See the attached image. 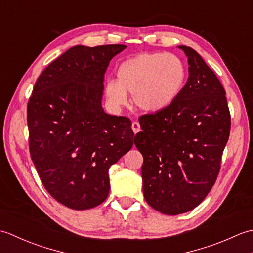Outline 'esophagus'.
<instances>
[{
  "instance_id": "obj_1",
  "label": "esophagus",
  "mask_w": 253,
  "mask_h": 253,
  "mask_svg": "<svg viewBox=\"0 0 253 253\" xmlns=\"http://www.w3.org/2000/svg\"><path fill=\"white\" fill-rule=\"evenodd\" d=\"M131 128H132L133 132L137 133L139 130H140V124H139L138 122H132V124H131Z\"/></svg>"
}]
</instances>
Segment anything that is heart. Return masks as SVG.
Instances as JSON below:
<instances>
[{"label":"heart","mask_w":253,"mask_h":253,"mask_svg":"<svg viewBox=\"0 0 253 253\" xmlns=\"http://www.w3.org/2000/svg\"><path fill=\"white\" fill-rule=\"evenodd\" d=\"M186 66L170 53H141L124 61L117 68V79L105 84V95L113 107L127 104L128 93L144 112H159L179 95L186 80Z\"/></svg>","instance_id":"1"}]
</instances>
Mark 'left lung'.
<instances>
[{
	"label": "left lung",
	"instance_id": "left-lung-1",
	"mask_svg": "<svg viewBox=\"0 0 253 253\" xmlns=\"http://www.w3.org/2000/svg\"><path fill=\"white\" fill-rule=\"evenodd\" d=\"M189 77L166 109L139 118L135 144L143 157L147 203L166 215L200 204L215 184L230 131L226 92L216 75L189 46Z\"/></svg>",
	"mask_w": 253,
	"mask_h": 253
}]
</instances>
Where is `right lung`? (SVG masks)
<instances>
[{
	"label": "right lung",
	"instance_id": "1",
	"mask_svg": "<svg viewBox=\"0 0 253 253\" xmlns=\"http://www.w3.org/2000/svg\"><path fill=\"white\" fill-rule=\"evenodd\" d=\"M125 49L71 47L42 72L27 106L32 162L47 192L74 210L105 200L109 169L133 144L129 118L102 107L106 68Z\"/></svg>",
	"mask_w": 253,
	"mask_h": 253
}]
</instances>
